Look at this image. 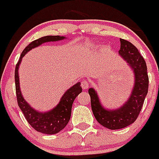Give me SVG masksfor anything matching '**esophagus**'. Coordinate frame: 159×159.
Masks as SVG:
<instances>
[{
    "label": "esophagus",
    "mask_w": 159,
    "mask_h": 159,
    "mask_svg": "<svg viewBox=\"0 0 159 159\" xmlns=\"http://www.w3.org/2000/svg\"><path fill=\"white\" fill-rule=\"evenodd\" d=\"M81 87H82L83 89H87L89 87V81L85 80H84L81 82Z\"/></svg>",
    "instance_id": "1"
}]
</instances>
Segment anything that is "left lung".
Returning a JSON list of instances; mask_svg holds the SVG:
<instances>
[{"mask_svg":"<svg viewBox=\"0 0 159 159\" xmlns=\"http://www.w3.org/2000/svg\"><path fill=\"white\" fill-rule=\"evenodd\" d=\"M119 55L125 61L134 75V84L131 94L121 106L115 109L106 108L100 103L96 91L89 89L91 105L94 116L101 125L109 129H120L133 124L142 108L148 93L149 78L147 67L143 57L134 45L125 39H120Z\"/></svg>","mask_w":159,"mask_h":159,"instance_id":"8db88e82","label":"left lung"}]
</instances>
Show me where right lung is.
Here are the masks:
<instances>
[{
    "instance_id": "right-lung-1",
    "label": "right lung",
    "mask_w": 159,
    "mask_h": 159,
    "mask_svg": "<svg viewBox=\"0 0 159 159\" xmlns=\"http://www.w3.org/2000/svg\"><path fill=\"white\" fill-rule=\"evenodd\" d=\"M66 39L64 36H44L37 40L33 41L30 43L21 53L20 59L16 65L15 68V85H16V94H17V104L21 112L25 116L28 123L38 132L45 134H55L64 129L70 118L71 108L75 99L76 98L80 93H82V88L80 82H78L68 90H66L61 97L60 101L56 106L47 112H39L31 107L23 97L20 89L19 83L18 69L21 64L22 58L30 50L38 47L45 43L57 42Z\"/></svg>"
}]
</instances>
